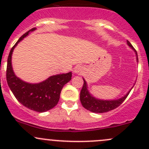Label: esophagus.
Listing matches in <instances>:
<instances>
[{"mask_svg":"<svg viewBox=\"0 0 149 149\" xmlns=\"http://www.w3.org/2000/svg\"><path fill=\"white\" fill-rule=\"evenodd\" d=\"M83 69V68L82 66H81V65H77V66H75L74 68H73V73L79 74V73H82Z\"/></svg>","mask_w":149,"mask_h":149,"instance_id":"obj_1","label":"esophagus"}]
</instances>
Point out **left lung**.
Segmentation results:
<instances>
[{
	"mask_svg": "<svg viewBox=\"0 0 149 149\" xmlns=\"http://www.w3.org/2000/svg\"><path fill=\"white\" fill-rule=\"evenodd\" d=\"M127 45L131 47L136 52L133 46L132 45V44L129 41H127ZM136 60L138 61V56H137L136 52ZM83 81H84V83H83V88L81 91V94H80L81 102L84 108H86V109L92 112H95V113H104V112H109V111L117 108V107H119L125 101V100L127 98L128 95L130 94V91H132L134 86V85L132 88L129 91V92L120 99L109 100H101L93 97L92 95L90 93L88 90L87 83H86V80L84 78H83Z\"/></svg>",
	"mask_w": 149,
	"mask_h": 149,
	"instance_id": "1",
	"label": "left lung"
}]
</instances>
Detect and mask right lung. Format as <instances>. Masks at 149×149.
I'll return each instance as SVG.
<instances>
[{
    "label": "right lung",
    "instance_id": "1",
    "mask_svg": "<svg viewBox=\"0 0 149 149\" xmlns=\"http://www.w3.org/2000/svg\"><path fill=\"white\" fill-rule=\"evenodd\" d=\"M36 27L24 33L10 52L8 58L6 79L16 99L22 105L38 112H45L54 107L58 103L63 86L71 80L72 73L57 74L38 83H29L15 76L12 66V54L17 44L33 32Z\"/></svg>",
    "mask_w": 149,
    "mask_h": 149
}]
</instances>
